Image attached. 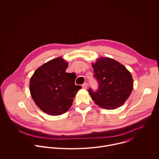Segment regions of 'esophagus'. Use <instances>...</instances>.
Wrapping results in <instances>:
<instances>
[{
	"label": "esophagus",
	"mask_w": 159,
	"mask_h": 159,
	"mask_svg": "<svg viewBox=\"0 0 159 159\" xmlns=\"http://www.w3.org/2000/svg\"><path fill=\"white\" fill-rule=\"evenodd\" d=\"M88 87V84L87 83H84L83 85H82V87L84 89H87Z\"/></svg>",
	"instance_id": "34e87169"
}]
</instances>
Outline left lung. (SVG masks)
I'll list each match as a JSON object with an SVG mask.
<instances>
[{
    "mask_svg": "<svg viewBox=\"0 0 159 159\" xmlns=\"http://www.w3.org/2000/svg\"><path fill=\"white\" fill-rule=\"evenodd\" d=\"M93 67L99 86L96 91L89 89L92 99L104 109L120 107L132 92L133 81L130 72L118 61L106 57L98 58Z\"/></svg>",
    "mask_w": 159,
    "mask_h": 159,
    "instance_id": "left-lung-1",
    "label": "left lung"
}]
</instances>
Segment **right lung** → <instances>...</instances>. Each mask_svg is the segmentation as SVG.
<instances>
[{
  "label": "right lung",
  "instance_id": "obj_1",
  "mask_svg": "<svg viewBox=\"0 0 159 159\" xmlns=\"http://www.w3.org/2000/svg\"><path fill=\"white\" fill-rule=\"evenodd\" d=\"M68 63L58 57L39 67L30 79L33 99L48 115L57 116L66 112L82 87L75 84V74L65 72Z\"/></svg>",
  "mask_w": 159,
  "mask_h": 159
}]
</instances>
